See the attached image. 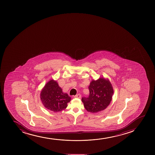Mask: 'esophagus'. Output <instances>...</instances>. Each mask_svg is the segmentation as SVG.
I'll list each match as a JSON object with an SVG mask.
<instances>
[{
    "label": "esophagus",
    "instance_id": "obj_1",
    "mask_svg": "<svg viewBox=\"0 0 155 155\" xmlns=\"http://www.w3.org/2000/svg\"><path fill=\"white\" fill-rule=\"evenodd\" d=\"M74 97L80 98L81 97V95L80 94H77V95H75V96H74Z\"/></svg>",
    "mask_w": 155,
    "mask_h": 155
}]
</instances>
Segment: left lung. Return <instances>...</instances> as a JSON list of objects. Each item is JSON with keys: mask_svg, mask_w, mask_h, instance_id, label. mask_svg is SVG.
<instances>
[{"mask_svg": "<svg viewBox=\"0 0 155 155\" xmlns=\"http://www.w3.org/2000/svg\"><path fill=\"white\" fill-rule=\"evenodd\" d=\"M88 97L82 98V101L87 111L97 113L106 109L113 96V87L108 78L101 77L92 80L89 86Z\"/></svg>", "mask_w": 155, "mask_h": 155, "instance_id": "8db88e82", "label": "left lung"}]
</instances>
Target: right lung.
Wrapping results in <instances>:
<instances>
[{
	"instance_id": "1",
	"label": "right lung",
	"mask_w": 155,
	"mask_h": 155,
	"mask_svg": "<svg viewBox=\"0 0 155 155\" xmlns=\"http://www.w3.org/2000/svg\"><path fill=\"white\" fill-rule=\"evenodd\" d=\"M41 101L47 109L59 112L65 109L71 98L67 93L63 92L57 82L51 79L47 82L40 93Z\"/></svg>"
}]
</instances>
